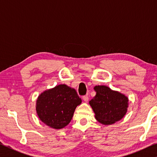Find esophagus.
<instances>
[{"instance_id":"1","label":"esophagus","mask_w":157,"mask_h":157,"mask_svg":"<svg viewBox=\"0 0 157 157\" xmlns=\"http://www.w3.org/2000/svg\"><path fill=\"white\" fill-rule=\"evenodd\" d=\"M83 98V100H84V102H88V101H89V96H88V95H84V96H83V98Z\"/></svg>"}]
</instances>
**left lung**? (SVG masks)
<instances>
[{
	"instance_id": "obj_1",
	"label": "left lung",
	"mask_w": 157,
	"mask_h": 157,
	"mask_svg": "<svg viewBox=\"0 0 157 157\" xmlns=\"http://www.w3.org/2000/svg\"><path fill=\"white\" fill-rule=\"evenodd\" d=\"M94 90L96 95L89 104L99 123L110 124L123 118L128 107V98L125 95L106 86H95Z\"/></svg>"
}]
</instances>
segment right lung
Masks as SVG:
<instances>
[{
    "label": "right lung",
    "mask_w": 157,
    "mask_h": 157,
    "mask_svg": "<svg viewBox=\"0 0 157 157\" xmlns=\"http://www.w3.org/2000/svg\"><path fill=\"white\" fill-rule=\"evenodd\" d=\"M81 102L75 89L60 84L39 95L36 110L44 123L52 128L62 129L70 123L75 108Z\"/></svg>",
    "instance_id": "right-lung-1"
}]
</instances>
